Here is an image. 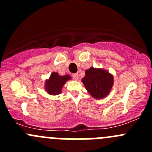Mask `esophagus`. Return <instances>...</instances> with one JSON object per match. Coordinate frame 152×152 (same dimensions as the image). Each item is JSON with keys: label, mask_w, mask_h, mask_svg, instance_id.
<instances>
[{"label": "esophagus", "mask_w": 152, "mask_h": 152, "mask_svg": "<svg viewBox=\"0 0 152 152\" xmlns=\"http://www.w3.org/2000/svg\"><path fill=\"white\" fill-rule=\"evenodd\" d=\"M73 78L74 80H78L79 79V74L78 73H74V74H73Z\"/></svg>", "instance_id": "obj_1"}]
</instances>
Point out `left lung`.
Returning <instances> with one entry per match:
<instances>
[{"mask_svg": "<svg viewBox=\"0 0 152 152\" xmlns=\"http://www.w3.org/2000/svg\"><path fill=\"white\" fill-rule=\"evenodd\" d=\"M82 82L92 97L102 99L107 97L111 91L114 77L107 70L91 67L85 70V76Z\"/></svg>", "mask_w": 152, "mask_h": 152, "instance_id": "left-lung-1", "label": "left lung"}]
</instances>
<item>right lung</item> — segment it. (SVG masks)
I'll return each mask as SVG.
<instances>
[{
    "mask_svg": "<svg viewBox=\"0 0 152 152\" xmlns=\"http://www.w3.org/2000/svg\"><path fill=\"white\" fill-rule=\"evenodd\" d=\"M71 76L69 75L60 76L56 72H53L49 79L45 80V90L47 93L52 96L59 95L62 93V89L67 81L70 80Z\"/></svg>",
    "mask_w": 152,
    "mask_h": 152,
    "instance_id": "obj_1",
    "label": "right lung"
}]
</instances>
